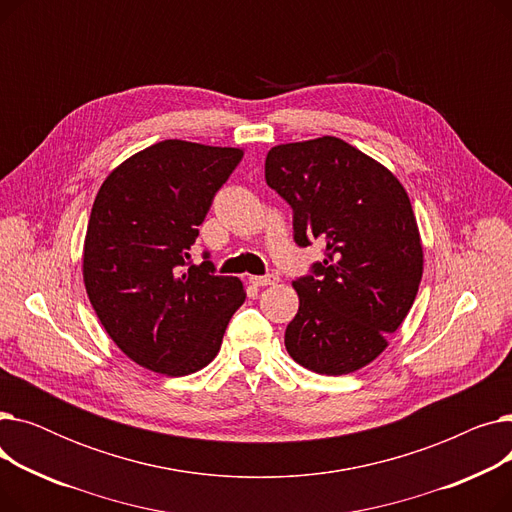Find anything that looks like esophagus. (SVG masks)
Here are the masks:
<instances>
[{
  "mask_svg": "<svg viewBox=\"0 0 512 512\" xmlns=\"http://www.w3.org/2000/svg\"><path fill=\"white\" fill-rule=\"evenodd\" d=\"M280 278L276 276V274H265V276H253L249 282L253 284V286H272V284H276Z\"/></svg>",
  "mask_w": 512,
  "mask_h": 512,
  "instance_id": "34e87169",
  "label": "esophagus"
}]
</instances>
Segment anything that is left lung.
<instances>
[{"instance_id":"8db88e82","label":"left lung","mask_w":512,"mask_h":512,"mask_svg":"<svg viewBox=\"0 0 512 512\" xmlns=\"http://www.w3.org/2000/svg\"><path fill=\"white\" fill-rule=\"evenodd\" d=\"M265 180L292 207L294 242H324L326 255L292 282L299 311L284 334L288 355L324 375L365 367L419 290L423 249L409 195L378 161L336 137L274 147Z\"/></svg>"}]
</instances>
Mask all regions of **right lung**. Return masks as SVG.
Listing matches in <instances>:
<instances>
[{
  "mask_svg": "<svg viewBox=\"0 0 512 512\" xmlns=\"http://www.w3.org/2000/svg\"><path fill=\"white\" fill-rule=\"evenodd\" d=\"M240 149L161 141L101 184L85 238L83 274L105 332L134 363L188 375L218 355L245 303L238 278L218 276L199 226L242 159Z\"/></svg>",
  "mask_w": 512,
  "mask_h": 512,
  "instance_id": "1",
  "label": "right lung"
}]
</instances>
